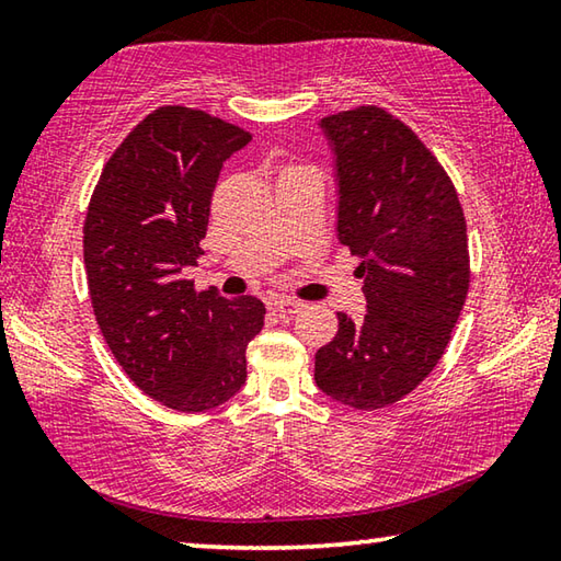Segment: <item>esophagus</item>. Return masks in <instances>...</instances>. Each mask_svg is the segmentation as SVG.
<instances>
[{
	"label": "esophagus",
	"mask_w": 561,
	"mask_h": 561,
	"mask_svg": "<svg viewBox=\"0 0 561 561\" xmlns=\"http://www.w3.org/2000/svg\"><path fill=\"white\" fill-rule=\"evenodd\" d=\"M270 309H272V311H277L279 317H294V314H297V311L301 309V304H299V301H294V299L274 297V299H270Z\"/></svg>",
	"instance_id": "1"
}]
</instances>
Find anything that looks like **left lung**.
I'll use <instances>...</instances> for the list:
<instances>
[{
  "label": "left lung",
  "mask_w": 561,
  "mask_h": 561,
  "mask_svg": "<svg viewBox=\"0 0 561 561\" xmlns=\"http://www.w3.org/2000/svg\"><path fill=\"white\" fill-rule=\"evenodd\" d=\"M336 185V237L358 257L366 314L339 311L314 381L356 411L401 401L428 376L468 294L458 193L415 133L376 106L321 118Z\"/></svg>",
  "instance_id": "8db88e82"
}]
</instances>
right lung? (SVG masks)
Wrapping results in <instances>:
<instances>
[{
    "label": "right lung",
    "mask_w": 561,
    "mask_h": 561,
    "mask_svg": "<svg viewBox=\"0 0 561 561\" xmlns=\"http://www.w3.org/2000/svg\"><path fill=\"white\" fill-rule=\"evenodd\" d=\"M252 136L210 113L163 106L103 168L83 225L93 314L123 371L168 408L201 413L247 381V344L264 327L257 297L195 294L222 163Z\"/></svg>",
    "instance_id": "add662e5"
}]
</instances>
